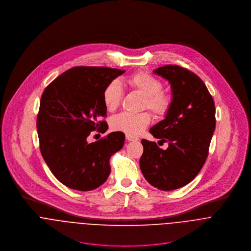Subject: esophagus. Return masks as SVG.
Returning <instances> with one entry per match:
<instances>
[{"instance_id":"1","label":"esophagus","mask_w":251,"mask_h":251,"mask_svg":"<svg viewBox=\"0 0 251 251\" xmlns=\"http://www.w3.org/2000/svg\"><path fill=\"white\" fill-rule=\"evenodd\" d=\"M126 138L127 141H138V140H139L137 137L131 136V135H127V134L126 135Z\"/></svg>"}]
</instances>
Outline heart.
<instances>
[{
    "mask_svg": "<svg viewBox=\"0 0 251 251\" xmlns=\"http://www.w3.org/2000/svg\"><path fill=\"white\" fill-rule=\"evenodd\" d=\"M126 82L131 90L143 96L144 108L150 109L157 117H163L168 113L172 105V98L161 91L163 85L160 80L148 72H138L128 76ZM123 94L122 85L118 80H113L108 84L102 94L103 103L108 111L113 112L119 107ZM151 120V117L148 112L122 113L112 119L111 127L116 131L136 136L143 132Z\"/></svg>",
    "mask_w": 251,
    "mask_h": 251,
    "instance_id": "b5f03b06",
    "label": "heart"
}]
</instances>
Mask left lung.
<instances>
[{"label":"left lung","instance_id":"8db88e82","mask_svg":"<svg viewBox=\"0 0 251 251\" xmlns=\"http://www.w3.org/2000/svg\"><path fill=\"white\" fill-rule=\"evenodd\" d=\"M153 73L170 83L172 105L150 132L168 148L143 139L140 168L152 186L169 191L189 183L202 169L215 131V102L199 76L186 69L167 65Z\"/></svg>","mask_w":251,"mask_h":251}]
</instances>
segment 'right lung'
Listing matches in <instances>:
<instances>
[{"mask_svg": "<svg viewBox=\"0 0 251 251\" xmlns=\"http://www.w3.org/2000/svg\"><path fill=\"white\" fill-rule=\"evenodd\" d=\"M125 71L104 67H75L44 90L36 119L40 152L53 175L66 186L90 191L108 179L110 157L125 144V134L111 132L88 143L91 131L105 132L107 109L102 94Z\"/></svg>", "mask_w": 251, "mask_h": 251, "instance_id": "1", "label": "right lung"}]
</instances>
